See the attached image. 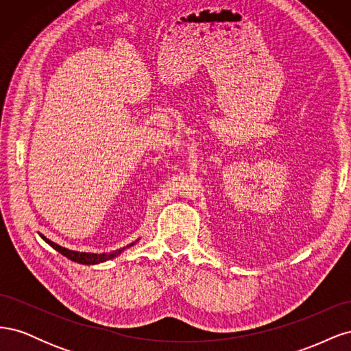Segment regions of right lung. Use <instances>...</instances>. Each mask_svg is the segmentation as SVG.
Segmentation results:
<instances>
[{"instance_id":"right-lung-1","label":"right lung","mask_w":351,"mask_h":351,"mask_svg":"<svg viewBox=\"0 0 351 351\" xmlns=\"http://www.w3.org/2000/svg\"><path fill=\"white\" fill-rule=\"evenodd\" d=\"M42 237V240H44L45 243H48L49 246L52 249H56L58 253H61L62 256H66L67 259L73 261V262H77V263H82V265H98V263H102V262H107V261H111L114 258L119 256V254H121L125 249L132 247L133 244L137 243V239L136 241L127 244L125 247H121L119 250H114V252H108V253H90V252H77V250H70V249H66L60 246V244L51 241L49 239H47L44 234H39Z\"/></svg>"}]
</instances>
